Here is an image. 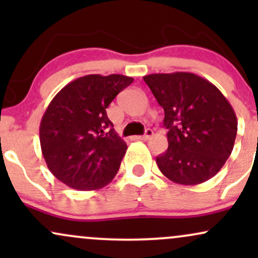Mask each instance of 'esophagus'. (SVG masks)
Instances as JSON below:
<instances>
[{"label": "esophagus", "instance_id": "34e87169", "mask_svg": "<svg viewBox=\"0 0 258 258\" xmlns=\"http://www.w3.org/2000/svg\"><path fill=\"white\" fill-rule=\"evenodd\" d=\"M153 136V131L150 128L146 130V133H144L143 136H136V139H141V141H147V139H149L150 137Z\"/></svg>", "mask_w": 258, "mask_h": 258}]
</instances>
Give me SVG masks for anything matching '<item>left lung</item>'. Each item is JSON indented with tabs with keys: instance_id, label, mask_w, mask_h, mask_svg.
I'll use <instances>...</instances> for the list:
<instances>
[{
	"instance_id": "obj_1",
	"label": "left lung",
	"mask_w": 258,
	"mask_h": 258,
	"mask_svg": "<svg viewBox=\"0 0 258 258\" xmlns=\"http://www.w3.org/2000/svg\"><path fill=\"white\" fill-rule=\"evenodd\" d=\"M164 108L168 149L156 158L165 177L195 185L215 176L232 153L238 121L214 84L191 73L150 74L143 78Z\"/></svg>"
}]
</instances>
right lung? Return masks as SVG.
<instances>
[{
    "label": "right lung",
    "instance_id": "1",
    "mask_svg": "<svg viewBox=\"0 0 258 258\" xmlns=\"http://www.w3.org/2000/svg\"><path fill=\"white\" fill-rule=\"evenodd\" d=\"M132 82L119 74L86 75L55 94L40 125L41 150L55 178L78 190L111 182L127 146L112 128L106 108Z\"/></svg>",
    "mask_w": 258,
    "mask_h": 258
}]
</instances>
